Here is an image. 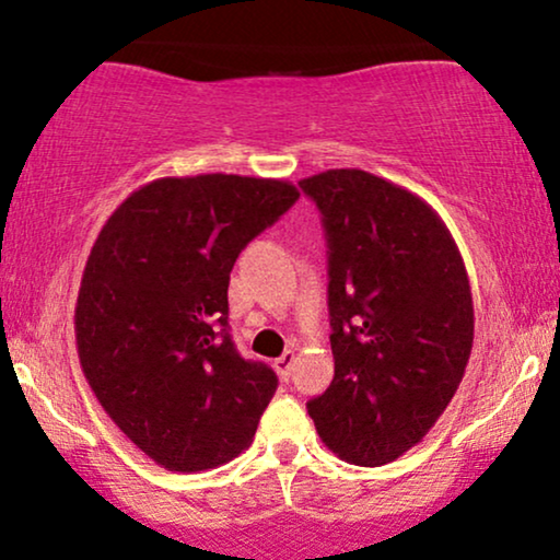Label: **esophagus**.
I'll return each mask as SVG.
<instances>
[{"instance_id":"esophagus-1","label":"esophagus","mask_w":560,"mask_h":560,"mask_svg":"<svg viewBox=\"0 0 560 560\" xmlns=\"http://www.w3.org/2000/svg\"><path fill=\"white\" fill-rule=\"evenodd\" d=\"M292 364H294V351H284L279 359H276L273 366L281 380H289V374H292Z\"/></svg>"}]
</instances>
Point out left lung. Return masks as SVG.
Returning <instances> with one entry per match:
<instances>
[{
	"label": "left lung",
	"instance_id": "obj_1",
	"mask_svg": "<svg viewBox=\"0 0 560 560\" xmlns=\"http://www.w3.org/2000/svg\"><path fill=\"white\" fill-rule=\"evenodd\" d=\"M328 240L336 372L307 402L323 444L377 468L421 442L463 382L472 296L455 240L427 201L364 170L300 180Z\"/></svg>",
	"mask_w": 560,
	"mask_h": 560
}]
</instances>
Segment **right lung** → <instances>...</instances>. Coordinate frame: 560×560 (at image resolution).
<instances>
[{"mask_svg": "<svg viewBox=\"0 0 560 560\" xmlns=\"http://www.w3.org/2000/svg\"><path fill=\"white\" fill-rule=\"evenodd\" d=\"M296 198L273 178H158L92 245L74 310L82 372L113 423L162 468H219L256 436L279 380L232 343L230 271Z\"/></svg>", "mask_w": 560, "mask_h": 560, "instance_id": "right-lung-1", "label": "right lung"}]
</instances>
